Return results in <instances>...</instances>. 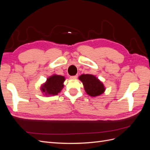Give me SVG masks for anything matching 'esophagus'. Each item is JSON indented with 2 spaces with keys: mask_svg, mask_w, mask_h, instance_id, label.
I'll use <instances>...</instances> for the list:
<instances>
[{
  "mask_svg": "<svg viewBox=\"0 0 150 150\" xmlns=\"http://www.w3.org/2000/svg\"><path fill=\"white\" fill-rule=\"evenodd\" d=\"M78 75L72 76H70V79H75L78 78Z\"/></svg>",
  "mask_w": 150,
  "mask_h": 150,
  "instance_id": "34e87169",
  "label": "esophagus"
}]
</instances>
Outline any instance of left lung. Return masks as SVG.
Returning a JSON list of instances; mask_svg holds the SVG:
<instances>
[{"instance_id":"obj_1","label":"left lung","mask_w":150,"mask_h":150,"mask_svg":"<svg viewBox=\"0 0 150 150\" xmlns=\"http://www.w3.org/2000/svg\"><path fill=\"white\" fill-rule=\"evenodd\" d=\"M79 79L82 81L86 93L91 96H99L105 90L103 83L93 75L82 74Z\"/></svg>"}]
</instances>
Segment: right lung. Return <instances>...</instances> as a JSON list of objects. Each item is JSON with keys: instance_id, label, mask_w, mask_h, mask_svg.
Here are the masks:
<instances>
[{"instance_id": "add662e5", "label": "right lung", "mask_w": 150, "mask_h": 150, "mask_svg": "<svg viewBox=\"0 0 150 150\" xmlns=\"http://www.w3.org/2000/svg\"><path fill=\"white\" fill-rule=\"evenodd\" d=\"M65 81L64 76L53 75L47 79L46 83L42 87L41 90L46 95H57L64 87L63 83Z\"/></svg>"}]
</instances>
